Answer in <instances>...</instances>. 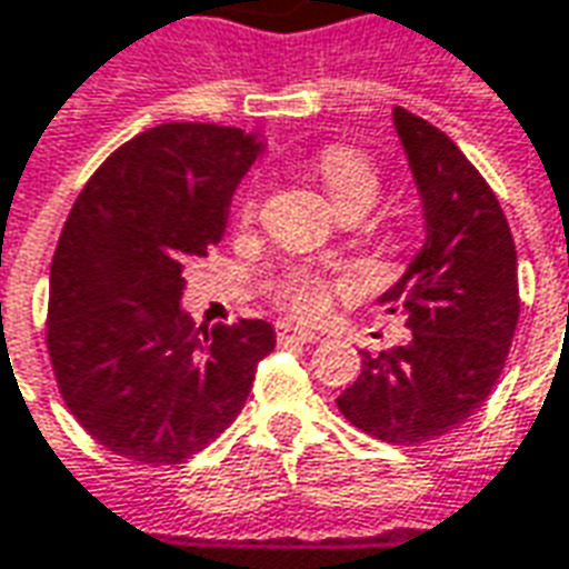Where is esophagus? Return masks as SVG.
Returning a JSON list of instances; mask_svg holds the SVG:
<instances>
[{
  "mask_svg": "<svg viewBox=\"0 0 569 569\" xmlns=\"http://www.w3.org/2000/svg\"><path fill=\"white\" fill-rule=\"evenodd\" d=\"M318 333L316 330H306V328H293V325H281L278 328V342H316Z\"/></svg>",
  "mask_w": 569,
  "mask_h": 569,
  "instance_id": "obj_1",
  "label": "esophagus"
}]
</instances>
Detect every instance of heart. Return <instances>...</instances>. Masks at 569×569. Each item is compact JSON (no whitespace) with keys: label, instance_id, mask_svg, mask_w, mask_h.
<instances>
[{"label":"heart","instance_id":"obj_1","mask_svg":"<svg viewBox=\"0 0 569 569\" xmlns=\"http://www.w3.org/2000/svg\"><path fill=\"white\" fill-rule=\"evenodd\" d=\"M316 174L321 180V187L328 189V196L333 199L337 208L352 204V201H370L373 204L377 192H380V174H377L373 162L361 149L346 147V143H333V147H325L318 152ZM257 199H260V187L251 183L241 192L236 217L239 220H251L253 213H257ZM284 300L300 316H318L325 309V303H328V291H325V284L318 278L297 276L288 284Z\"/></svg>","mask_w":569,"mask_h":569}]
</instances>
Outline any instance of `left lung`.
<instances>
[{
  "label": "left lung",
  "mask_w": 569,
  "mask_h": 569,
  "mask_svg": "<svg viewBox=\"0 0 569 569\" xmlns=\"http://www.w3.org/2000/svg\"><path fill=\"white\" fill-rule=\"evenodd\" d=\"M392 122L426 241L380 303L401 309L413 337L361 352V373L337 407L380 441L422 445L462 426L497 386L521 312L518 253L493 189L457 143L401 107Z\"/></svg>",
  "instance_id": "obj_1"
}]
</instances>
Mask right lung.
<instances>
[{
  "mask_svg": "<svg viewBox=\"0 0 569 569\" xmlns=\"http://www.w3.org/2000/svg\"><path fill=\"white\" fill-rule=\"evenodd\" d=\"M263 152L241 128L168 122L100 164L60 232L48 356L70 413L134 462L171 466L241 413L276 349L260 318L196 328L183 269L223 239L229 201Z\"/></svg>",
  "mask_w": 569,
  "mask_h": 569,
  "instance_id": "obj_1",
  "label": "right lung"
}]
</instances>
